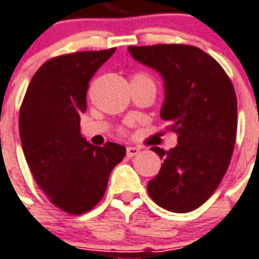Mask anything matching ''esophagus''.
<instances>
[{
    "label": "esophagus",
    "instance_id": "esophagus-1",
    "mask_svg": "<svg viewBox=\"0 0 259 259\" xmlns=\"http://www.w3.org/2000/svg\"><path fill=\"white\" fill-rule=\"evenodd\" d=\"M139 153H140V148H137V147H127V148H126V154H127V157H129V158L135 157V155H137Z\"/></svg>",
    "mask_w": 259,
    "mask_h": 259
}]
</instances>
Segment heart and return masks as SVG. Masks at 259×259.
Wrapping results in <instances>:
<instances>
[{"label":"heart","mask_w":259,"mask_h":259,"mask_svg":"<svg viewBox=\"0 0 259 259\" xmlns=\"http://www.w3.org/2000/svg\"><path fill=\"white\" fill-rule=\"evenodd\" d=\"M132 82H151V84H154V81L153 78L146 73H137L135 74L133 77H132Z\"/></svg>","instance_id":"1"}]
</instances>
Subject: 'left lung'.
I'll return each mask as SVG.
<instances>
[{
	"label": "left lung",
	"instance_id": "left-lung-1",
	"mask_svg": "<svg viewBox=\"0 0 259 259\" xmlns=\"http://www.w3.org/2000/svg\"><path fill=\"white\" fill-rule=\"evenodd\" d=\"M129 52L162 75L161 119L178 136L168 151L151 147L164 162L147 184L148 195L165 210H195L218 189L230 165L237 136L234 87L218 61L195 46H130Z\"/></svg>",
	"mask_w": 259,
	"mask_h": 259
}]
</instances>
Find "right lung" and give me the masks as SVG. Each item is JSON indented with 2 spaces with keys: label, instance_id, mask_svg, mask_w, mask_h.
Returning <instances> with one entry per match:
<instances>
[{
  "label": "right lung",
  "instance_id": "right-lung-1",
  "mask_svg": "<svg viewBox=\"0 0 259 259\" xmlns=\"http://www.w3.org/2000/svg\"><path fill=\"white\" fill-rule=\"evenodd\" d=\"M116 49L77 52L48 60L30 79L19 111L26 162L49 200L66 213L82 214L98 205L112 169L126 147H97L79 133L92 75Z\"/></svg>",
  "mask_w": 259,
  "mask_h": 259
}]
</instances>
